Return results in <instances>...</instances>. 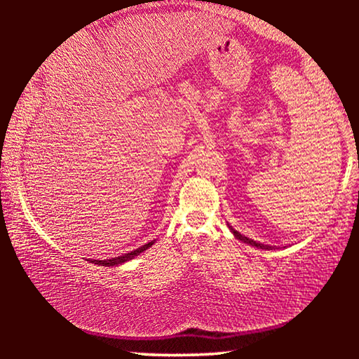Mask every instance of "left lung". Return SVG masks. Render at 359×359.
<instances>
[{"mask_svg": "<svg viewBox=\"0 0 359 359\" xmlns=\"http://www.w3.org/2000/svg\"><path fill=\"white\" fill-rule=\"evenodd\" d=\"M228 226H229V224H228ZM229 229H231V233L234 234V238H236V239H239V241H242V242H245V244H250V245L257 247V248H263V250H272V248H276V247H272V245L261 244V242H257V241H253V239H248V238H245L244 234L238 233V231H236L233 226H229Z\"/></svg>", "mask_w": 359, "mask_h": 359, "instance_id": "left-lung-1", "label": "left lung"}]
</instances>
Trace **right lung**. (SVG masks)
I'll return each instance as SVG.
<instances>
[{"label": "right lung", "mask_w": 359, "mask_h": 359, "mask_svg": "<svg viewBox=\"0 0 359 359\" xmlns=\"http://www.w3.org/2000/svg\"><path fill=\"white\" fill-rule=\"evenodd\" d=\"M154 244H155V241H151V242H149V244H145L142 247L136 248V250L121 255V257L111 258V259H87V261H90V263H95V264H100V266H107V267L109 266H118V264H123V263H126V261H130V259H133L135 257H137L139 253L145 252L149 247H151Z\"/></svg>", "instance_id": "obj_1"}]
</instances>
